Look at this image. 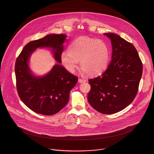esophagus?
<instances>
[{
  "label": "esophagus",
  "mask_w": 154,
  "mask_h": 154,
  "mask_svg": "<svg viewBox=\"0 0 154 154\" xmlns=\"http://www.w3.org/2000/svg\"><path fill=\"white\" fill-rule=\"evenodd\" d=\"M86 80H85V79H79V80H78V82H79V83H84V82H86Z\"/></svg>",
  "instance_id": "34e87169"
}]
</instances>
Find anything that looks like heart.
Here are the masks:
<instances>
[{
	"mask_svg": "<svg viewBox=\"0 0 154 154\" xmlns=\"http://www.w3.org/2000/svg\"><path fill=\"white\" fill-rule=\"evenodd\" d=\"M109 49L101 40L88 37H80L74 41L69 51L61 55V61L68 71L74 72L80 61L81 69L88 75L102 74L109 62Z\"/></svg>",
	"mask_w": 154,
	"mask_h": 154,
	"instance_id": "obj_1",
	"label": "heart"
}]
</instances>
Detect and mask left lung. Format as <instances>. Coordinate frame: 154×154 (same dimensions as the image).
<instances>
[{"label":"left lung","mask_w":154,"mask_h":154,"mask_svg":"<svg viewBox=\"0 0 154 154\" xmlns=\"http://www.w3.org/2000/svg\"><path fill=\"white\" fill-rule=\"evenodd\" d=\"M111 39L112 56L106 70L89 79L90 104L99 113L111 115L133 102L138 91L143 63L134 46L115 33H104Z\"/></svg>","instance_id":"1"}]
</instances>
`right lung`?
Masks as SVG:
<instances>
[{"instance_id": "1", "label": "right lung", "mask_w": 154, "mask_h": 154, "mask_svg": "<svg viewBox=\"0 0 154 154\" xmlns=\"http://www.w3.org/2000/svg\"><path fill=\"white\" fill-rule=\"evenodd\" d=\"M63 34L48 35L27 43L15 63L16 88L20 100L36 113L51 116L59 112L69 101V93L77 82V77L71 74L60 64H55L45 76L32 74L29 59L38 48H51L55 60L61 63Z\"/></svg>"}]
</instances>
